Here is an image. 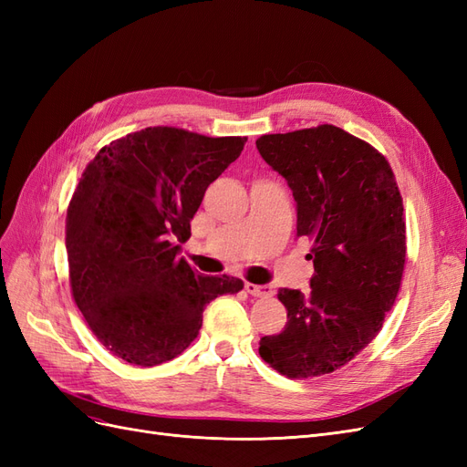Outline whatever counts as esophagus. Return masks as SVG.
Wrapping results in <instances>:
<instances>
[{
  "label": "esophagus",
  "instance_id": "34e87169",
  "mask_svg": "<svg viewBox=\"0 0 467 467\" xmlns=\"http://www.w3.org/2000/svg\"><path fill=\"white\" fill-rule=\"evenodd\" d=\"M245 292L251 294V296H259V298H263V296H271L273 294V286H268V285H251V282H245Z\"/></svg>",
  "mask_w": 467,
  "mask_h": 467
}]
</instances>
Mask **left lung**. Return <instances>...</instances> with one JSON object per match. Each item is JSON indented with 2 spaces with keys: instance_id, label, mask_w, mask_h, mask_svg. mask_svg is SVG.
Segmentation results:
<instances>
[{
  "instance_id": "obj_1",
  "label": "left lung",
  "mask_w": 467,
  "mask_h": 467,
  "mask_svg": "<svg viewBox=\"0 0 467 467\" xmlns=\"http://www.w3.org/2000/svg\"><path fill=\"white\" fill-rule=\"evenodd\" d=\"M261 158L286 179L296 235L314 242L307 294L280 288L288 321L259 355L288 378L341 368L381 329L405 265L403 202L389 163L333 124L257 140Z\"/></svg>"
}]
</instances>
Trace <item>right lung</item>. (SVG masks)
Returning a JSON list of instances; mask_svg holds the SVG:
<instances>
[{
    "label": "right lung",
    "instance_id": "right-lung-1",
    "mask_svg": "<svg viewBox=\"0 0 467 467\" xmlns=\"http://www.w3.org/2000/svg\"><path fill=\"white\" fill-rule=\"evenodd\" d=\"M245 142L153 126L110 142L86 167L66 218L69 285L115 357L138 366L175 358L199 335L204 307L244 288L177 253L208 185Z\"/></svg>",
    "mask_w": 467,
    "mask_h": 467
}]
</instances>
